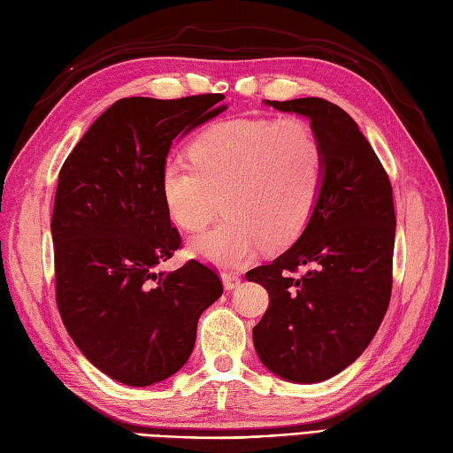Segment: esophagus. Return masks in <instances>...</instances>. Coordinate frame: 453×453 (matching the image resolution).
Instances as JSON below:
<instances>
[{"label":"esophagus","instance_id":"34e87169","mask_svg":"<svg viewBox=\"0 0 453 453\" xmlns=\"http://www.w3.org/2000/svg\"><path fill=\"white\" fill-rule=\"evenodd\" d=\"M221 282H224L226 290H235L242 284V276L235 273H221Z\"/></svg>","mask_w":453,"mask_h":453}]
</instances>
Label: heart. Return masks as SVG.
<instances>
[{
  "instance_id": "heart-1",
  "label": "heart",
  "mask_w": 453,
  "mask_h": 453,
  "mask_svg": "<svg viewBox=\"0 0 453 453\" xmlns=\"http://www.w3.org/2000/svg\"><path fill=\"white\" fill-rule=\"evenodd\" d=\"M185 161H165L159 192L171 219L200 232L224 204L227 218L188 243V253L239 265L265 245L296 242L319 202L326 156L313 124L302 117L234 119L202 130Z\"/></svg>"
}]
</instances>
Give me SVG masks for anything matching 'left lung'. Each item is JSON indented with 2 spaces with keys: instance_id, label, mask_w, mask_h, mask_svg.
<instances>
[{
  "instance_id": "8db88e82",
  "label": "left lung",
  "mask_w": 453,
  "mask_h": 453,
  "mask_svg": "<svg viewBox=\"0 0 453 453\" xmlns=\"http://www.w3.org/2000/svg\"><path fill=\"white\" fill-rule=\"evenodd\" d=\"M266 104L311 120L323 140L326 171L319 202L296 243L271 265L247 273V280L271 296L253 342L273 373L317 383L368 349L388 311L393 190L370 142L341 107L319 97Z\"/></svg>"
}]
</instances>
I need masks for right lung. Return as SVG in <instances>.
Masks as SVG:
<instances>
[{
	"mask_svg": "<svg viewBox=\"0 0 453 453\" xmlns=\"http://www.w3.org/2000/svg\"><path fill=\"white\" fill-rule=\"evenodd\" d=\"M219 93L120 99L83 134L58 175L56 303L75 346L124 386L167 380L195 349L202 311L224 292L198 261L156 266L180 247L159 192L171 143L226 111Z\"/></svg>",
	"mask_w": 453,
	"mask_h": 453,
	"instance_id": "add662e5",
	"label": "right lung"
}]
</instances>
